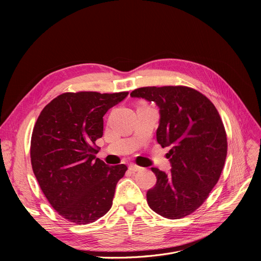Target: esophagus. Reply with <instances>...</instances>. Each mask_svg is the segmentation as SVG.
Instances as JSON below:
<instances>
[{
  "label": "esophagus",
  "instance_id": "esophagus-1",
  "mask_svg": "<svg viewBox=\"0 0 261 261\" xmlns=\"http://www.w3.org/2000/svg\"><path fill=\"white\" fill-rule=\"evenodd\" d=\"M129 169H130L131 171H133V172H136V171L142 170L143 168L140 167V166H138V165H134V164H130V165H129Z\"/></svg>",
  "mask_w": 261,
  "mask_h": 261
}]
</instances>
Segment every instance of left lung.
Here are the masks:
<instances>
[{
    "mask_svg": "<svg viewBox=\"0 0 261 261\" xmlns=\"http://www.w3.org/2000/svg\"><path fill=\"white\" fill-rule=\"evenodd\" d=\"M130 96L155 102L156 141L170 147V172L151 168L156 184L147 191L148 205L168 219L188 216L207 199L224 167L227 142L220 115L207 97L187 87H144Z\"/></svg>",
    "mask_w": 261,
    "mask_h": 261,
    "instance_id": "left-lung-1",
    "label": "left lung"
}]
</instances>
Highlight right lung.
Returning <instances> with one entry per match:
<instances>
[{"mask_svg": "<svg viewBox=\"0 0 261 261\" xmlns=\"http://www.w3.org/2000/svg\"><path fill=\"white\" fill-rule=\"evenodd\" d=\"M128 92L64 93L40 113L32 135L34 173L54 210L76 224L98 220L112 206L127 166H109L96 153L103 115Z\"/></svg>", "mask_w": 261, "mask_h": 261, "instance_id": "1", "label": "right lung"}]
</instances>
